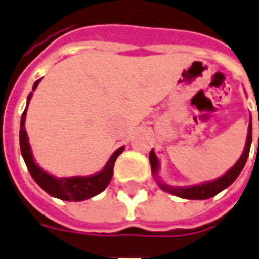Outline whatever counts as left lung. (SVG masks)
I'll use <instances>...</instances> for the list:
<instances>
[{"instance_id": "8db88e82", "label": "left lung", "mask_w": 259, "mask_h": 259, "mask_svg": "<svg viewBox=\"0 0 259 259\" xmlns=\"http://www.w3.org/2000/svg\"><path fill=\"white\" fill-rule=\"evenodd\" d=\"M251 142H252V126L249 123L248 126V136H247V144L244 148L243 155L240 157V160L237 161L236 165L229 169L227 172L224 174L223 177H220L218 180L211 181V182H205V184H200V185H193V186H186V188H181V186H171L161 182L160 180L158 186L164 192L171 193L175 196H180V198L185 199H209L214 195H218L219 192H222L223 189H226L227 186H230L236 178L240 175V172L243 171L244 165L247 162L249 154V147H251ZM150 165H151V171L154 175L158 172V158L155 157L154 151L151 150L150 151Z\"/></svg>"}]
</instances>
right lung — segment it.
<instances>
[{
	"mask_svg": "<svg viewBox=\"0 0 259 259\" xmlns=\"http://www.w3.org/2000/svg\"><path fill=\"white\" fill-rule=\"evenodd\" d=\"M40 82V79H37L33 85V91L36 90L37 84ZM32 98V94H29V101ZM28 108V106H26ZM25 119H26V109L23 111L22 119H21V132H19V143H21V153L29 172L32 175V178L37 182V185L40 186L43 191H46L49 195H52L54 198H59L61 200H73V202H79V200H85L95 195H98L104 191L106 186L109 185L113 175V165L115 161L119 155L122 154L124 147H120L116 150L112 157L108 161V164L101 172L91 175V177H71V178H56L52 177L50 174L45 172L33 160L30 144H29L28 133L25 130Z\"/></svg>",
	"mask_w": 259,
	"mask_h": 259,
	"instance_id": "1",
	"label": "right lung"
}]
</instances>
